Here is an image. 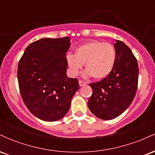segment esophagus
Returning <instances> with one entry per match:
<instances>
[{"mask_svg":"<svg viewBox=\"0 0 155 155\" xmlns=\"http://www.w3.org/2000/svg\"><path fill=\"white\" fill-rule=\"evenodd\" d=\"M79 86H80V87L84 86L85 84H87L86 82H84V81H81V80H79Z\"/></svg>","mask_w":155,"mask_h":155,"instance_id":"1","label":"esophagus"}]
</instances>
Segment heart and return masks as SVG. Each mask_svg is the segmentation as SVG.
I'll return each mask as SVG.
<instances>
[{"mask_svg": "<svg viewBox=\"0 0 155 155\" xmlns=\"http://www.w3.org/2000/svg\"><path fill=\"white\" fill-rule=\"evenodd\" d=\"M117 53L110 43L92 41L81 44L75 49V54H68L66 62L71 75L79 74L84 63L85 76H92L95 79L106 78L114 68Z\"/></svg>", "mask_w": 155, "mask_h": 155, "instance_id": "1", "label": "heart"}]
</instances>
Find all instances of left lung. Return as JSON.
Segmentation results:
<instances>
[{
    "label": "left lung",
    "instance_id": "obj_1",
    "mask_svg": "<svg viewBox=\"0 0 155 155\" xmlns=\"http://www.w3.org/2000/svg\"><path fill=\"white\" fill-rule=\"evenodd\" d=\"M117 61L114 68L106 78L90 84L92 94L88 101L90 110L104 120L116 118L129 107L136 94L138 66L136 57L121 41L114 44Z\"/></svg>",
    "mask_w": 155,
    "mask_h": 155
}]
</instances>
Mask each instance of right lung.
Returning <instances> with one entry per match:
<instances>
[{
    "mask_svg": "<svg viewBox=\"0 0 155 155\" xmlns=\"http://www.w3.org/2000/svg\"><path fill=\"white\" fill-rule=\"evenodd\" d=\"M69 37L41 38L26 48L19 60L17 79L25 104L34 116L46 122L65 117L79 90L77 79L66 76Z\"/></svg>",
    "mask_w": 155,
    "mask_h": 155,
    "instance_id": "right-lung-1",
    "label": "right lung"
}]
</instances>
